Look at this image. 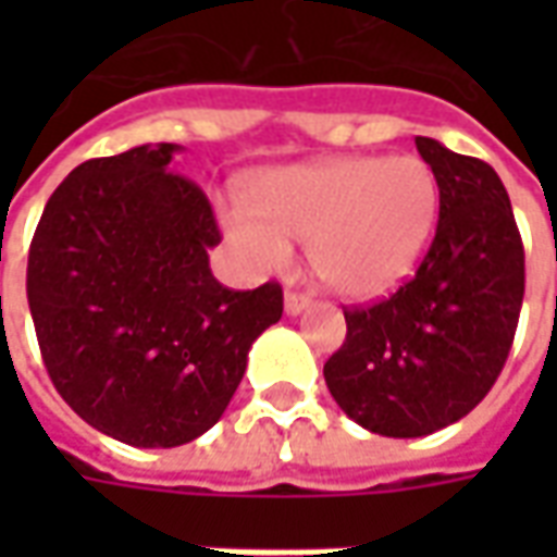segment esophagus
I'll return each mask as SVG.
<instances>
[{"mask_svg": "<svg viewBox=\"0 0 557 557\" xmlns=\"http://www.w3.org/2000/svg\"><path fill=\"white\" fill-rule=\"evenodd\" d=\"M283 307H286V313H289V315L304 313V310L310 307V295H301V292H286V298H283Z\"/></svg>", "mask_w": 557, "mask_h": 557, "instance_id": "34e87169", "label": "esophagus"}]
</instances>
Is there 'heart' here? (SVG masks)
Returning a JSON list of instances; mask_svg holds the SVG:
<instances>
[{"label":"heart","mask_w":557,"mask_h":557,"mask_svg":"<svg viewBox=\"0 0 557 557\" xmlns=\"http://www.w3.org/2000/svg\"><path fill=\"white\" fill-rule=\"evenodd\" d=\"M250 211L226 232L256 268L289 262L310 244L315 277L343 298H382L409 277L438 220V178L420 158H337L259 175Z\"/></svg>","instance_id":"b5f03b06"}]
</instances>
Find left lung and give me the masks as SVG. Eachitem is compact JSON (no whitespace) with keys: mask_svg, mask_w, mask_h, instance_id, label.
<instances>
[{"mask_svg":"<svg viewBox=\"0 0 557 557\" xmlns=\"http://www.w3.org/2000/svg\"><path fill=\"white\" fill-rule=\"evenodd\" d=\"M414 143L438 178L435 238L391 298L343 310L346 339L325 361L339 409L391 438L444 430L490 394L525 295V250L498 172L438 139Z\"/></svg>","mask_w":557,"mask_h":557,"instance_id":"obj_1","label":"left lung"}]
</instances>
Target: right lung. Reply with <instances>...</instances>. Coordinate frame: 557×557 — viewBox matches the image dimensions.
<instances>
[{
    "mask_svg": "<svg viewBox=\"0 0 557 557\" xmlns=\"http://www.w3.org/2000/svg\"><path fill=\"white\" fill-rule=\"evenodd\" d=\"M178 146L95 158L47 199L26 295L47 373L89 426L134 447L211 430L280 322L283 289L214 280L220 230L208 196L170 170Z\"/></svg>",
    "mask_w": 557,
    "mask_h": 557,
    "instance_id": "right-lung-1",
    "label": "right lung"
}]
</instances>
